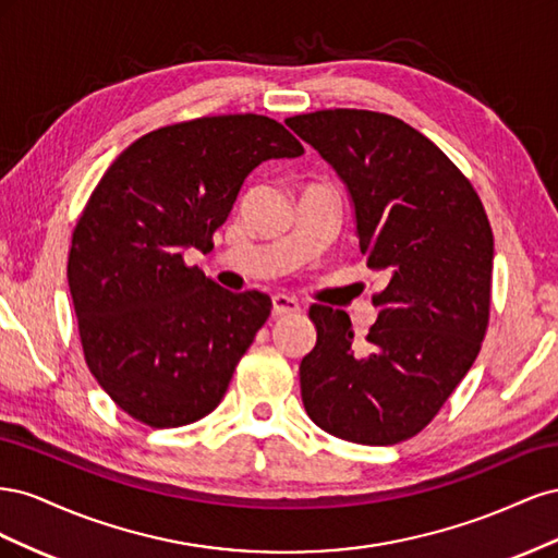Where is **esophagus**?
I'll return each mask as SVG.
<instances>
[{"mask_svg": "<svg viewBox=\"0 0 558 558\" xmlns=\"http://www.w3.org/2000/svg\"><path fill=\"white\" fill-rule=\"evenodd\" d=\"M300 305L298 300L289 298V295H275L272 298V316H291L298 314Z\"/></svg>", "mask_w": 558, "mask_h": 558, "instance_id": "34e87169", "label": "esophagus"}]
</instances>
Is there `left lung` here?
Here are the masks:
<instances>
[{
    "label": "left lung",
    "mask_w": 558,
    "mask_h": 558,
    "mask_svg": "<svg viewBox=\"0 0 558 558\" xmlns=\"http://www.w3.org/2000/svg\"><path fill=\"white\" fill-rule=\"evenodd\" d=\"M347 185L373 295L367 351L347 312L312 305L316 347L300 363L310 418L359 445L424 430L475 363L492 307L494 232L482 199L440 148L400 118L326 109L286 118Z\"/></svg>",
    "instance_id": "obj_1"
}]
</instances>
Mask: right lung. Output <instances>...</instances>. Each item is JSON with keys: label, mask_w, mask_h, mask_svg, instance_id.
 I'll return each instance as SVG.
<instances>
[{"label": "right lung", "mask_w": 558, "mask_h": 558, "mask_svg": "<svg viewBox=\"0 0 558 558\" xmlns=\"http://www.w3.org/2000/svg\"><path fill=\"white\" fill-rule=\"evenodd\" d=\"M302 154L267 116H205L144 134L95 185L66 281L90 373L132 418L177 428L223 400L272 300L230 293L183 256L214 248L260 162Z\"/></svg>", "instance_id": "1"}]
</instances>
